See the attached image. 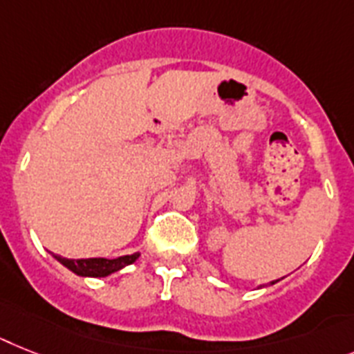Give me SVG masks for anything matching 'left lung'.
Instances as JSON below:
<instances>
[{"instance_id":"left-lung-1","label":"left lung","mask_w":354,"mask_h":354,"mask_svg":"<svg viewBox=\"0 0 354 354\" xmlns=\"http://www.w3.org/2000/svg\"><path fill=\"white\" fill-rule=\"evenodd\" d=\"M275 282H277V280H275ZM275 282H271V284H270V286H273V284H275ZM261 288H262V286H261Z\"/></svg>"}]
</instances>
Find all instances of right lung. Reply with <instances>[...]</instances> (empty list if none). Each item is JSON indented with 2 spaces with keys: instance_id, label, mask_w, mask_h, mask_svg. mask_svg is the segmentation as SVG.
<instances>
[{
  "instance_id": "obj_1",
  "label": "right lung",
  "mask_w": 354,
  "mask_h": 354,
  "mask_svg": "<svg viewBox=\"0 0 354 354\" xmlns=\"http://www.w3.org/2000/svg\"><path fill=\"white\" fill-rule=\"evenodd\" d=\"M55 261L63 264L66 270L75 273L77 277H92V279H101V277H108L121 271L122 268L133 264V262L141 257V253H131V255H122L118 259H65V257L52 255Z\"/></svg>"
}]
</instances>
